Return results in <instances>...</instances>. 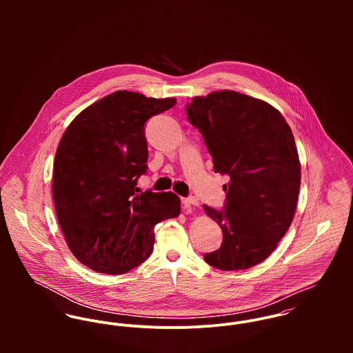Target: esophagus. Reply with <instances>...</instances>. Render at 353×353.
<instances>
[{
	"instance_id": "esophagus-1",
	"label": "esophagus",
	"mask_w": 353,
	"mask_h": 353,
	"mask_svg": "<svg viewBox=\"0 0 353 353\" xmlns=\"http://www.w3.org/2000/svg\"><path fill=\"white\" fill-rule=\"evenodd\" d=\"M182 202H183V205H185L186 208H190L192 205H193V206L199 205V200H197L196 197H186V199H182Z\"/></svg>"
}]
</instances>
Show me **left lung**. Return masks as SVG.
Here are the masks:
<instances>
[{
	"label": "left lung",
	"mask_w": 353,
	"mask_h": 353,
	"mask_svg": "<svg viewBox=\"0 0 353 353\" xmlns=\"http://www.w3.org/2000/svg\"><path fill=\"white\" fill-rule=\"evenodd\" d=\"M186 112L214 172L230 176L224 208L203 205L223 231L220 249L203 259L221 270L249 269L273 252L294 220L301 163L292 130L269 103L228 90L194 98Z\"/></svg>",
	"instance_id": "obj_1"
}]
</instances>
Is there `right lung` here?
<instances>
[{
  "label": "right lung",
  "mask_w": 353,
  "mask_h": 353,
  "mask_svg": "<svg viewBox=\"0 0 353 353\" xmlns=\"http://www.w3.org/2000/svg\"><path fill=\"white\" fill-rule=\"evenodd\" d=\"M176 99L117 91L83 110L54 159L57 219L74 256L104 274H123L153 250V227L181 213L174 193L137 194L147 172V121Z\"/></svg>",
  "instance_id": "add662e5"
}]
</instances>
